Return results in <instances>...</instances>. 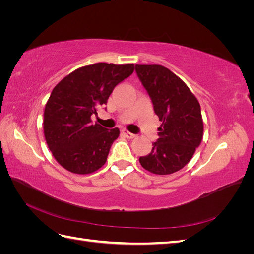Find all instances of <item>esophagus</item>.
Returning a JSON list of instances; mask_svg holds the SVG:
<instances>
[{
  "mask_svg": "<svg viewBox=\"0 0 254 254\" xmlns=\"http://www.w3.org/2000/svg\"><path fill=\"white\" fill-rule=\"evenodd\" d=\"M123 134H124V136L125 137H127V139H134V137L136 136L135 134H133V133H131V132H129L128 130H123Z\"/></svg>",
  "mask_w": 254,
  "mask_h": 254,
  "instance_id": "1",
  "label": "esophagus"
}]
</instances>
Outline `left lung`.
Listing matches in <instances>:
<instances>
[{"label":"left lung","instance_id":"obj_1","mask_svg":"<svg viewBox=\"0 0 254 254\" xmlns=\"http://www.w3.org/2000/svg\"><path fill=\"white\" fill-rule=\"evenodd\" d=\"M135 71L162 122L158 141L149 155L139 159L140 163L152 174L171 175L190 162L202 141L200 105L186 82L167 67L135 64Z\"/></svg>","mask_w":254,"mask_h":254}]
</instances>
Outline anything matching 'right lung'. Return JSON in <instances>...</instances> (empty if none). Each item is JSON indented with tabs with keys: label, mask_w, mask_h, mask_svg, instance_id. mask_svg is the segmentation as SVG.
Segmentation results:
<instances>
[{
	"label": "right lung",
	"mask_w": 254,
	"mask_h": 254,
	"mask_svg": "<svg viewBox=\"0 0 254 254\" xmlns=\"http://www.w3.org/2000/svg\"><path fill=\"white\" fill-rule=\"evenodd\" d=\"M133 71V64L97 63L73 71L53 89L44 109V137L54 158L66 171L88 175L106 163L120 129L93 125L91 115L107 104L114 87Z\"/></svg>",
	"instance_id": "1"
}]
</instances>
